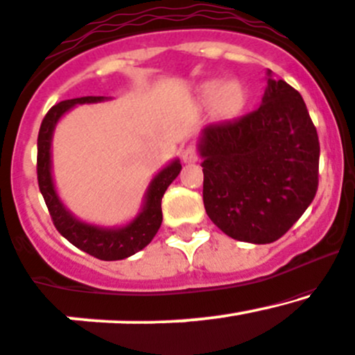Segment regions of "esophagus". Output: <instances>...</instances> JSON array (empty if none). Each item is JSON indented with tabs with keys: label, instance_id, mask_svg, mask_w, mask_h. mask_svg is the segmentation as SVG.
I'll return each instance as SVG.
<instances>
[{
	"label": "esophagus",
	"instance_id": "esophagus-1",
	"mask_svg": "<svg viewBox=\"0 0 355 355\" xmlns=\"http://www.w3.org/2000/svg\"><path fill=\"white\" fill-rule=\"evenodd\" d=\"M199 157V153H198V147L194 144H189L186 147H182L181 150V159L182 162H186V164H193V162H196Z\"/></svg>",
	"mask_w": 355,
	"mask_h": 355
}]
</instances>
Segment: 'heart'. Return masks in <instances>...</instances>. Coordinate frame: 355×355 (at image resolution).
Here are the masks:
<instances>
[{
  "mask_svg": "<svg viewBox=\"0 0 355 355\" xmlns=\"http://www.w3.org/2000/svg\"><path fill=\"white\" fill-rule=\"evenodd\" d=\"M202 97L206 102H214V110L220 115H230L240 107L241 89L236 83H226L221 87L220 82H211L202 89Z\"/></svg>",
  "mask_w": 355,
  "mask_h": 355,
  "instance_id": "heart-1",
  "label": "heart"
}]
</instances>
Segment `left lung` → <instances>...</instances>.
Wrapping results in <instances>:
<instances>
[{
	"label": "left lung",
	"mask_w": 355,
	"mask_h": 355,
	"mask_svg": "<svg viewBox=\"0 0 355 355\" xmlns=\"http://www.w3.org/2000/svg\"><path fill=\"white\" fill-rule=\"evenodd\" d=\"M199 154L206 213L234 240L277 241L315 198L317 129L302 95L285 80L268 78L253 112L206 127Z\"/></svg>",
	"instance_id": "8db88e82"
}]
</instances>
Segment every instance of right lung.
<instances>
[{
    "mask_svg": "<svg viewBox=\"0 0 355 355\" xmlns=\"http://www.w3.org/2000/svg\"><path fill=\"white\" fill-rule=\"evenodd\" d=\"M103 97H80L71 98V101H63L53 105L46 112L45 119L42 121L38 132V154H37V176H38V188L43 199L46 202V208L53 221L55 228L63 238H67L71 245L80 248L82 252L92 254L103 261L124 260L130 254L141 252L144 246L153 241L156 236L157 230L161 228L162 223V209L161 201L164 196L166 189L169 188L171 182L178 178L181 164L176 159L166 166L161 173L150 182L147 189L146 205L142 208V213L132 223L124 226V228H98V226L87 225V223L78 221L63 208L55 191L53 181H51V161H50V146H51V134H53L55 125L58 119L62 117L67 110L71 109L77 103H92L101 102Z\"/></svg>",
    "mask_w": 355,
    "mask_h": 355,
    "instance_id": "add662e5",
    "label": "right lung"
}]
</instances>
